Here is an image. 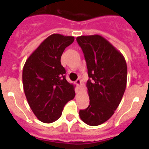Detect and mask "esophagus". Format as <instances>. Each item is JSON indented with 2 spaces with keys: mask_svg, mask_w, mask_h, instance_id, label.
<instances>
[{
  "mask_svg": "<svg viewBox=\"0 0 149 149\" xmlns=\"http://www.w3.org/2000/svg\"><path fill=\"white\" fill-rule=\"evenodd\" d=\"M76 82V84H77V86H81V84H82V81H81V80L80 78H78L77 80V81H75Z\"/></svg>",
  "mask_w": 149,
  "mask_h": 149,
  "instance_id": "obj_1",
  "label": "esophagus"
}]
</instances>
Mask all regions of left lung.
I'll list each match as a JSON object with an SVG mask.
<instances>
[{"label":"left lung","mask_w":149,"mask_h":149,"mask_svg":"<svg viewBox=\"0 0 149 149\" xmlns=\"http://www.w3.org/2000/svg\"><path fill=\"white\" fill-rule=\"evenodd\" d=\"M84 52L89 79V105L79 112L81 120L97 126L108 120L120 104L127 84L125 59L109 41L100 35L77 36Z\"/></svg>","instance_id":"left-lung-1"}]
</instances>
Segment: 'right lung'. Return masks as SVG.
Segmentation results:
<instances>
[{"mask_svg": "<svg viewBox=\"0 0 149 149\" xmlns=\"http://www.w3.org/2000/svg\"><path fill=\"white\" fill-rule=\"evenodd\" d=\"M74 36L54 33L46 38L26 60L22 81L29 106L37 119L51 123L61 116L65 104L75 96L65 79L60 58Z\"/></svg>", "mask_w": 149, "mask_h": 149, "instance_id": "right-lung-1", "label": "right lung"}]
</instances>
